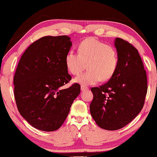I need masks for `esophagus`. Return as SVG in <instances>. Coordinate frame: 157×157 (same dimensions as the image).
<instances>
[{
	"label": "esophagus",
	"mask_w": 157,
	"mask_h": 157,
	"mask_svg": "<svg viewBox=\"0 0 157 157\" xmlns=\"http://www.w3.org/2000/svg\"><path fill=\"white\" fill-rule=\"evenodd\" d=\"M81 89L82 91H86V90H89V88H88V87H86V86H81Z\"/></svg>",
	"instance_id": "34e87169"
}]
</instances>
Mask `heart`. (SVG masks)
Returning a JSON list of instances; mask_svg holds the SVG:
<instances>
[{
  "label": "heart",
  "instance_id": "1",
  "mask_svg": "<svg viewBox=\"0 0 157 157\" xmlns=\"http://www.w3.org/2000/svg\"><path fill=\"white\" fill-rule=\"evenodd\" d=\"M78 53L67 52L64 62L68 71L78 75L87 63L88 71L74 78L75 83L82 86L94 85L100 81H106L113 76L118 65L117 52L113 47L94 37L79 43Z\"/></svg>",
  "mask_w": 157,
  "mask_h": 157
}]
</instances>
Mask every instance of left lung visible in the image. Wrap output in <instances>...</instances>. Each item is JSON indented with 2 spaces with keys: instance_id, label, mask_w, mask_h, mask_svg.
I'll use <instances>...</instances> for the list:
<instances>
[{
  "instance_id": "8db88e82",
  "label": "left lung",
  "mask_w": 157,
  "mask_h": 157,
  "mask_svg": "<svg viewBox=\"0 0 157 157\" xmlns=\"http://www.w3.org/2000/svg\"><path fill=\"white\" fill-rule=\"evenodd\" d=\"M118 56L115 74L108 82L91 88L92 117L107 130L121 129L139 114L147 92V74L137 49L127 41H114Z\"/></svg>"
}]
</instances>
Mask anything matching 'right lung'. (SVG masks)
<instances>
[{
  "instance_id": "1",
  "label": "right lung",
  "mask_w": 157,
  "mask_h": 157,
  "mask_svg": "<svg viewBox=\"0 0 157 157\" xmlns=\"http://www.w3.org/2000/svg\"><path fill=\"white\" fill-rule=\"evenodd\" d=\"M71 46L67 35L43 37L26 49L18 63L13 79L17 109L40 130L59 128L81 92L78 83L62 88L71 79L64 62Z\"/></svg>"
}]
</instances>
